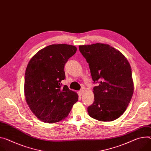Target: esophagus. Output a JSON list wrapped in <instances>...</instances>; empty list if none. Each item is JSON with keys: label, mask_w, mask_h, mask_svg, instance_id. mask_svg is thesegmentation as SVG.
Masks as SVG:
<instances>
[{"label": "esophagus", "mask_w": 151, "mask_h": 151, "mask_svg": "<svg viewBox=\"0 0 151 151\" xmlns=\"http://www.w3.org/2000/svg\"><path fill=\"white\" fill-rule=\"evenodd\" d=\"M83 92H84V90L82 89V90H79V91H78V94H79L80 96H81L82 94H83Z\"/></svg>", "instance_id": "34e87169"}]
</instances>
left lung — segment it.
I'll return each instance as SVG.
<instances>
[{
    "instance_id": "obj_1",
    "label": "left lung",
    "mask_w": 151,
    "mask_h": 151,
    "mask_svg": "<svg viewBox=\"0 0 151 151\" xmlns=\"http://www.w3.org/2000/svg\"><path fill=\"white\" fill-rule=\"evenodd\" d=\"M89 65L93 81H101L93 88L94 101L89 116L99 121H113L127 108L134 93L131 65L127 58L110 45L95 43L79 46Z\"/></svg>"
}]
</instances>
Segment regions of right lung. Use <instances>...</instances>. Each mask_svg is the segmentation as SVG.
Segmentation results:
<instances>
[{"mask_svg": "<svg viewBox=\"0 0 151 151\" xmlns=\"http://www.w3.org/2000/svg\"><path fill=\"white\" fill-rule=\"evenodd\" d=\"M75 46L51 45L40 50L27 65L24 84L25 99L31 111L47 123L66 118L78 101V94L61 87L64 65L76 53Z\"/></svg>", "mask_w": 151, "mask_h": 151, "instance_id": "add662e5", "label": "right lung"}]
</instances>
